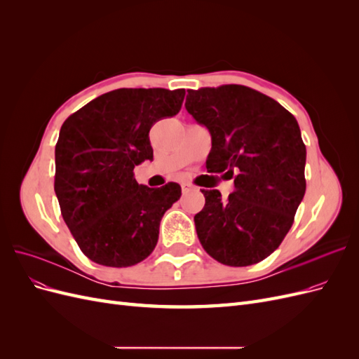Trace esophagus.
I'll return each mask as SVG.
<instances>
[{"mask_svg":"<svg viewBox=\"0 0 359 359\" xmlns=\"http://www.w3.org/2000/svg\"><path fill=\"white\" fill-rule=\"evenodd\" d=\"M193 189V186L190 182H182L181 184V190H182V193H187L189 190H191Z\"/></svg>","mask_w":359,"mask_h":359,"instance_id":"obj_1","label":"esophagus"}]
</instances>
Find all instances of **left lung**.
Returning <instances> with one entry per match:
<instances>
[{"mask_svg": "<svg viewBox=\"0 0 359 359\" xmlns=\"http://www.w3.org/2000/svg\"><path fill=\"white\" fill-rule=\"evenodd\" d=\"M187 112L210 130L206 169L233 178L235 190H202L194 215L203 250L229 266L260 262L285 240L306 193V145L295 116L244 85L189 91Z\"/></svg>", "mask_w": 359, "mask_h": 359, "instance_id": "obj_1", "label": "left lung"}]
</instances>
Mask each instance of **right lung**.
Here are the masks:
<instances>
[{"instance_id":"right-lung-1","label":"right lung","mask_w":359,"mask_h":359,"mask_svg":"<svg viewBox=\"0 0 359 359\" xmlns=\"http://www.w3.org/2000/svg\"><path fill=\"white\" fill-rule=\"evenodd\" d=\"M184 90L119 88L64 121L55 145L62 219L82 253L104 266H132L158 241L161 217L181 196L177 182L149 189L133 169L153 158L149 128L177 115Z\"/></svg>"}]
</instances>
